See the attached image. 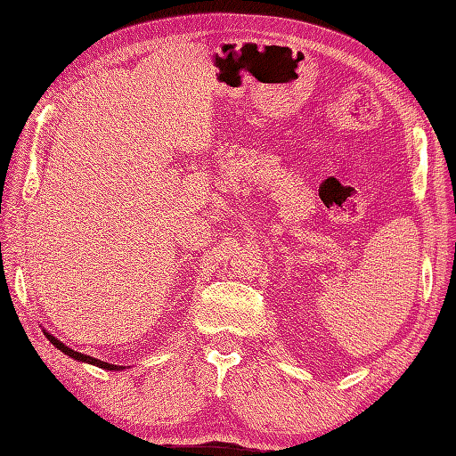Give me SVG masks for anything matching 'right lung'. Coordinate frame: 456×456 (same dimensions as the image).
<instances>
[{
  "label": "right lung",
  "instance_id": "add662e5",
  "mask_svg": "<svg viewBox=\"0 0 456 456\" xmlns=\"http://www.w3.org/2000/svg\"><path fill=\"white\" fill-rule=\"evenodd\" d=\"M45 337H48L50 339V343L55 346V348H60L61 353H65L67 356H71V358H75V360H80V362H88V364H94V366H100V368H103V370H121V366H113V364H108V362H103V360H98V358H92V356H88V354H83V353H77V350H73V348H69V346H65L61 341H57L55 337H52L50 333H45Z\"/></svg>",
  "mask_w": 456,
  "mask_h": 456
}]
</instances>
